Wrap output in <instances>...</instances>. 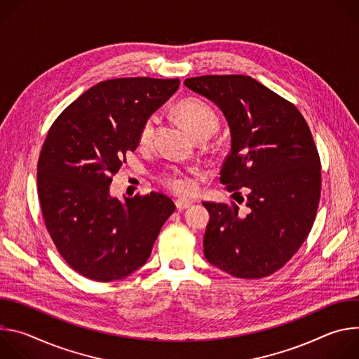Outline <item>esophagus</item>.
Listing matches in <instances>:
<instances>
[{
	"instance_id": "obj_1",
	"label": "esophagus",
	"mask_w": 359,
	"mask_h": 359,
	"mask_svg": "<svg viewBox=\"0 0 359 359\" xmlns=\"http://www.w3.org/2000/svg\"><path fill=\"white\" fill-rule=\"evenodd\" d=\"M175 204H176V209L177 210H186V209H189L190 206H191V201L190 200H182V198H179V200H176L175 201Z\"/></svg>"
}]
</instances>
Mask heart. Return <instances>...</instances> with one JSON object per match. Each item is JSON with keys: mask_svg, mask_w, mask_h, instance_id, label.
<instances>
[{"mask_svg": "<svg viewBox=\"0 0 359 359\" xmlns=\"http://www.w3.org/2000/svg\"><path fill=\"white\" fill-rule=\"evenodd\" d=\"M179 118L186 128L193 133L194 137L206 133H213L219 128V116L216 111L201 99L189 97L182 100L176 108ZM159 116L156 114L149 115L140 125L139 129V144L149 146L155 137ZM162 183L169 190L177 194H187L193 190V180L187 172L172 169L162 175Z\"/></svg>", "mask_w": 359, "mask_h": 359, "instance_id": "heart-1", "label": "heart"}]
</instances>
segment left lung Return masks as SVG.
<instances>
[{"mask_svg":"<svg viewBox=\"0 0 359 359\" xmlns=\"http://www.w3.org/2000/svg\"><path fill=\"white\" fill-rule=\"evenodd\" d=\"M184 85L223 111L231 150L220 182L234 201L210 203L204 255L224 273L245 280L283 269L309 237L321 196V161L304 116L271 89L247 75H203Z\"/></svg>","mask_w":359,"mask_h":359,"instance_id":"1","label":"left lung"}]
</instances>
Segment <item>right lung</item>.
Masks as SVG:
<instances>
[{
    "label": "right lung",
    "mask_w": 359,
    "mask_h": 359,
    "mask_svg": "<svg viewBox=\"0 0 359 359\" xmlns=\"http://www.w3.org/2000/svg\"><path fill=\"white\" fill-rule=\"evenodd\" d=\"M179 85V78L102 81L48 130L36 166L43 223L67 264L89 280L109 283L142 267L176 209L155 191L122 203L109 184L137 147L142 122Z\"/></svg>",
    "instance_id": "right-lung-1"
}]
</instances>
